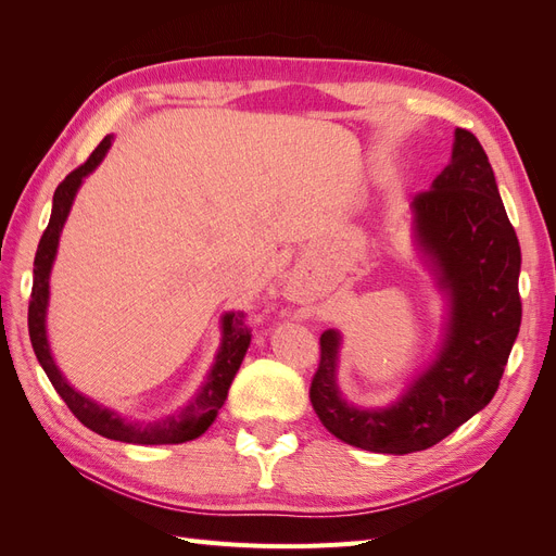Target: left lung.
I'll return each mask as SVG.
<instances>
[{
    "instance_id": "left-lung-1",
    "label": "left lung",
    "mask_w": 556,
    "mask_h": 556,
    "mask_svg": "<svg viewBox=\"0 0 556 556\" xmlns=\"http://www.w3.org/2000/svg\"><path fill=\"white\" fill-rule=\"evenodd\" d=\"M413 229L450 296L439 357L390 408L362 410L341 399V333L327 329L311 382V403L327 431L382 454L427 450L482 410L498 390L521 323L519 241L492 164L468 129H454L450 164L413 199Z\"/></svg>"
}]
</instances>
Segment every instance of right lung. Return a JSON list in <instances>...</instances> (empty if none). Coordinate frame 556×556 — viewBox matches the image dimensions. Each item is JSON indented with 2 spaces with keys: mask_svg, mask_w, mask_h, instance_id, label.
<instances>
[{
  "mask_svg": "<svg viewBox=\"0 0 556 556\" xmlns=\"http://www.w3.org/2000/svg\"><path fill=\"white\" fill-rule=\"evenodd\" d=\"M111 141L113 137H104L102 143L92 150V155L83 162L78 169H74L70 176H66L58 185V190L53 194V213H50V223L39 241L37 257H35V282H31V299H29V311H27L29 341H31V348H35V355L43 366L48 380L53 382L55 392L62 396L66 406H70V410L80 419V425H86L94 433L104 435V439H111V441L131 443V445H174V443L194 441L213 425L217 410L223 408L229 384L233 376H237L239 366L248 352L250 327L245 325L243 313H225L223 343H220V350H217L215 364L211 368L206 382L201 384V390L192 396L188 406L169 417L157 419V422H148V425L129 422V419H123L117 413L99 406L97 401L76 392L60 374V368L55 366L53 355H50V348H48V339H46L48 278H50V268H53V262H55L60 231L64 227L66 215L72 211L74 197L80 188L83 178L92 174L99 166V162L104 160V155L111 148Z\"/></svg>",
  "mask_w": 556,
  "mask_h": 556,
  "instance_id": "1",
  "label": "right lung"
}]
</instances>
